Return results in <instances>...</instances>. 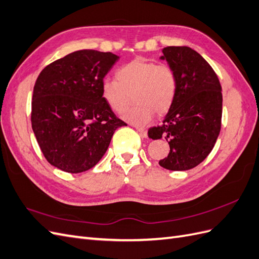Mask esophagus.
I'll return each mask as SVG.
<instances>
[{
	"instance_id": "1",
	"label": "esophagus",
	"mask_w": 259,
	"mask_h": 259,
	"mask_svg": "<svg viewBox=\"0 0 259 259\" xmlns=\"http://www.w3.org/2000/svg\"><path fill=\"white\" fill-rule=\"evenodd\" d=\"M135 128L140 132V135H141V137L145 138V137L147 136V131H146V129L141 128V127H136V125H135Z\"/></svg>"
}]
</instances>
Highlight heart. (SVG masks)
I'll return each instance as SVG.
<instances>
[{
    "label": "heart",
    "mask_w": 259,
    "mask_h": 259,
    "mask_svg": "<svg viewBox=\"0 0 259 259\" xmlns=\"http://www.w3.org/2000/svg\"><path fill=\"white\" fill-rule=\"evenodd\" d=\"M117 79H105L103 95L117 112H123L136 94L139 102L125 114L137 124L149 122L153 112L164 114L175 100L177 81L174 70L166 64L136 58L117 70Z\"/></svg>",
    "instance_id": "1"
}]
</instances>
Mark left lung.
I'll use <instances>...</instances> for the list:
<instances>
[{
  "instance_id": "obj_1",
  "label": "left lung",
  "mask_w": 259,
  "mask_h": 259,
  "mask_svg": "<svg viewBox=\"0 0 259 259\" xmlns=\"http://www.w3.org/2000/svg\"><path fill=\"white\" fill-rule=\"evenodd\" d=\"M164 56L176 76L177 89L169 112L149 138H165L170 147L159 165L169 170H188L208 156L221 128L223 93L211 66L188 47H167Z\"/></svg>"
}]
</instances>
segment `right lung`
Wrapping results in <instances>:
<instances>
[{"mask_svg":"<svg viewBox=\"0 0 259 259\" xmlns=\"http://www.w3.org/2000/svg\"><path fill=\"white\" fill-rule=\"evenodd\" d=\"M118 60L110 52L80 50L48 65L36 78L31 125L44 157L70 174L88 170L125 125L103 98L102 84Z\"/></svg>","mask_w":259,"mask_h":259,"instance_id":"obj_1","label":"right lung"}]
</instances>
